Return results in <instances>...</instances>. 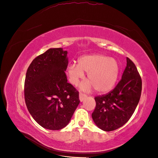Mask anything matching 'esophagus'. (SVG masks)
Masks as SVG:
<instances>
[{
    "instance_id": "34e87169",
    "label": "esophagus",
    "mask_w": 158,
    "mask_h": 158,
    "mask_svg": "<svg viewBox=\"0 0 158 158\" xmlns=\"http://www.w3.org/2000/svg\"><path fill=\"white\" fill-rule=\"evenodd\" d=\"M86 97H87V95H86L85 94L80 93L79 94V101L81 102H82L86 98Z\"/></svg>"
}]
</instances>
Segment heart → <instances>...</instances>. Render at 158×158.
<instances>
[{"instance_id": "heart-1", "label": "heart", "mask_w": 158, "mask_h": 158, "mask_svg": "<svg viewBox=\"0 0 158 158\" xmlns=\"http://www.w3.org/2000/svg\"><path fill=\"white\" fill-rule=\"evenodd\" d=\"M71 83L78 85L85 77L84 72L88 73L89 81L81 85L80 88L85 92H90L94 88L98 93L108 92L117 82L120 72V65L114 58L100 54L85 55L78 59L77 64L72 63L66 70Z\"/></svg>"}]
</instances>
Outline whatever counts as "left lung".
<instances>
[{"mask_svg": "<svg viewBox=\"0 0 158 158\" xmlns=\"http://www.w3.org/2000/svg\"><path fill=\"white\" fill-rule=\"evenodd\" d=\"M122 79L106 95L95 97L96 106L92 117L96 126L104 131L123 126L134 113L142 93V79L135 64L127 57Z\"/></svg>", "mask_w": 158, "mask_h": 158, "instance_id": "left-lung-1", "label": "left lung"}]
</instances>
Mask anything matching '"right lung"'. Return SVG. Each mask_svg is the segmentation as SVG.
<instances>
[{
	"label": "right lung",
	"mask_w": 158,
	"mask_h": 158,
	"mask_svg": "<svg viewBox=\"0 0 158 158\" xmlns=\"http://www.w3.org/2000/svg\"><path fill=\"white\" fill-rule=\"evenodd\" d=\"M68 52L51 48L36 57L27 70L25 101L34 120L45 129L60 130L70 122L80 101L67 82Z\"/></svg>",
	"instance_id": "obj_1"
}]
</instances>
